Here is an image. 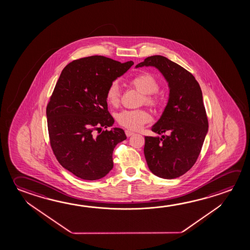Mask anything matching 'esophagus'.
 <instances>
[{
  "mask_svg": "<svg viewBox=\"0 0 250 250\" xmlns=\"http://www.w3.org/2000/svg\"><path fill=\"white\" fill-rule=\"evenodd\" d=\"M133 134H134L133 131H129V130L125 131V135H126L127 137H131V136L133 135Z\"/></svg>",
  "mask_w": 250,
  "mask_h": 250,
  "instance_id": "obj_1",
  "label": "esophagus"
}]
</instances>
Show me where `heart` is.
Wrapping results in <instances>:
<instances>
[{
	"label": "heart",
	"instance_id": "b5f03b06",
	"mask_svg": "<svg viewBox=\"0 0 250 250\" xmlns=\"http://www.w3.org/2000/svg\"><path fill=\"white\" fill-rule=\"evenodd\" d=\"M131 85L137 90L143 93L142 103H145L149 106L155 107L159 104L160 99L155 94L156 91L160 88V83L151 74L148 72L138 74L130 81ZM107 102L111 105L116 106L119 104L120 100V90L117 82L111 83L107 88L105 93ZM151 120V115L146 110H134V111H120L117 115L118 123L125 127L129 130H139L145 124L148 123Z\"/></svg>",
	"mask_w": 250,
	"mask_h": 250
}]
</instances>
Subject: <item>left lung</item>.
Segmentation results:
<instances>
[{
    "label": "left lung",
    "mask_w": 250,
    "mask_h": 250,
    "mask_svg": "<svg viewBox=\"0 0 250 250\" xmlns=\"http://www.w3.org/2000/svg\"><path fill=\"white\" fill-rule=\"evenodd\" d=\"M155 67L168 83L169 99L160 119L151 127L161 137H145L144 153L156 176L175 179L192 168L208 131L201 87L183 67L162 56H151L135 66Z\"/></svg>",
    "instance_id": "left-lung-1"
}]
</instances>
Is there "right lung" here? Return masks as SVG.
Instances as JSON below:
<instances>
[{"instance_id":"obj_1","label":"right lung","mask_w":250,"mask_h":250,"mask_svg":"<svg viewBox=\"0 0 250 250\" xmlns=\"http://www.w3.org/2000/svg\"><path fill=\"white\" fill-rule=\"evenodd\" d=\"M133 63L103 56L80 58L66 66L55 86L46 108L50 146L62 167L82 180L109 173L115 146L126 139L121 128L101 131L114 124L107 88Z\"/></svg>"}]
</instances>
